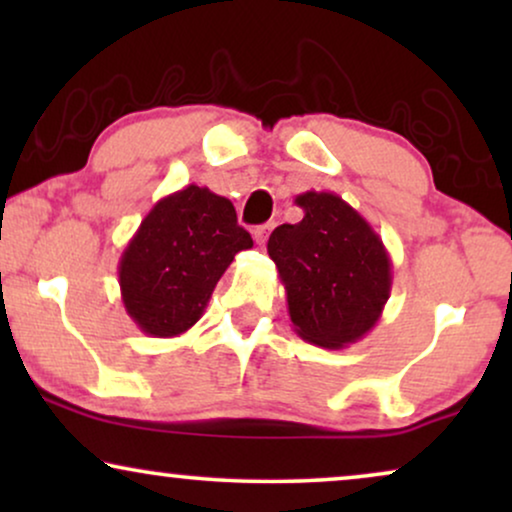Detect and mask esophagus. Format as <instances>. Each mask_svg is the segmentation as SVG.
Listing matches in <instances>:
<instances>
[{"instance_id":"esophagus-1","label":"esophagus","mask_w":512,"mask_h":512,"mask_svg":"<svg viewBox=\"0 0 512 512\" xmlns=\"http://www.w3.org/2000/svg\"><path fill=\"white\" fill-rule=\"evenodd\" d=\"M272 228V223H268V226H258L254 228V240L256 244H265V240H268V230Z\"/></svg>"}]
</instances>
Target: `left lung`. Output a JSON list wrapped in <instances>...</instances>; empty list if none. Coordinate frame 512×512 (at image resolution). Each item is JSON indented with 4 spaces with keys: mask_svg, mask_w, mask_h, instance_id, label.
Returning a JSON list of instances; mask_svg holds the SVG:
<instances>
[{
    "mask_svg": "<svg viewBox=\"0 0 512 512\" xmlns=\"http://www.w3.org/2000/svg\"><path fill=\"white\" fill-rule=\"evenodd\" d=\"M303 221L272 230L268 254L300 338L324 349L359 342L391 293V258L373 226L338 193L296 195Z\"/></svg>",
    "mask_w": 512,
    "mask_h": 512,
    "instance_id": "1",
    "label": "left lung"
}]
</instances>
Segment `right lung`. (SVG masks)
<instances>
[{
    "mask_svg": "<svg viewBox=\"0 0 512 512\" xmlns=\"http://www.w3.org/2000/svg\"><path fill=\"white\" fill-rule=\"evenodd\" d=\"M251 247L228 198L198 184L165 195L118 261L125 312L151 338H177L202 317L237 251Z\"/></svg>",
    "mask_w": 512,
    "mask_h": 512,
    "instance_id": "1",
    "label": "right lung"
}]
</instances>
